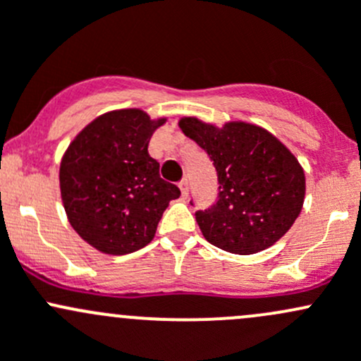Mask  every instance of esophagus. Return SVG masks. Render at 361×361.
<instances>
[{
    "instance_id": "34e87169",
    "label": "esophagus",
    "mask_w": 361,
    "mask_h": 361,
    "mask_svg": "<svg viewBox=\"0 0 361 361\" xmlns=\"http://www.w3.org/2000/svg\"><path fill=\"white\" fill-rule=\"evenodd\" d=\"M179 188H180V192H182V196H188V188H189V184H188V179H182V180L179 182Z\"/></svg>"
}]
</instances>
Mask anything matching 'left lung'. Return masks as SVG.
<instances>
[{
  "label": "left lung",
  "mask_w": 361,
  "mask_h": 361,
  "mask_svg": "<svg viewBox=\"0 0 361 361\" xmlns=\"http://www.w3.org/2000/svg\"><path fill=\"white\" fill-rule=\"evenodd\" d=\"M179 126L217 172V202L195 214L208 243L240 255L276 243L304 203L306 177L295 156L267 130L243 121L215 128L182 118Z\"/></svg>",
  "instance_id": "1"
}]
</instances>
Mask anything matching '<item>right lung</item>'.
Here are the masks:
<instances>
[{"label":"right lung","instance_id":"right-lung-1","mask_svg":"<svg viewBox=\"0 0 361 361\" xmlns=\"http://www.w3.org/2000/svg\"><path fill=\"white\" fill-rule=\"evenodd\" d=\"M161 120L140 109L102 114L69 144L61 163V195L74 231L104 254L146 247L180 189L159 177L147 153Z\"/></svg>","mask_w":361,"mask_h":361}]
</instances>
